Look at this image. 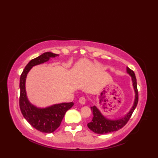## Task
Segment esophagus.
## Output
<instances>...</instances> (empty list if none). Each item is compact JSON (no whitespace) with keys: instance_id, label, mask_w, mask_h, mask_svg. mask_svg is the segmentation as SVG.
Segmentation results:
<instances>
[{"instance_id":"34e87169","label":"esophagus","mask_w":158,"mask_h":158,"mask_svg":"<svg viewBox=\"0 0 158 158\" xmlns=\"http://www.w3.org/2000/svg\"><path fill=\"white\" fill-rule=\"evenodd\" d=\"M79 103H81V105H84V104H85V102H86V99L84 96H82L81 97V98H79Z\"/></svg>"}]
</instances>
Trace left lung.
I'll return each instance as SVG.
<instances>
[{"label": "left lung", "instance_id": "1", "mask_svg": "<svg viewBox=\"0 0 158 158\" xmlns=\"http://www.w3.org/2000/svg\"><path fill=\"white\" fill-rule=\"evenodd\" d=\"M127 74L132 77V85L135 89V99L134 102L132 109H130L129 113H127L124 117L120 118L119 119L112 120L106 118V117L102 115L99 109L96 106H91V110L93 112V118L91 122L88 123V127L93 131L96 134H107L109 132L117 131L118 130L122 128L126 125L127 122H128L130 118L132 116L134 110L136 109L139 101V92L137 89V83L135 74L133 70L127 67Z\"/></svg>", "mask_w": 158, "mask_h": 158}]
</instances>
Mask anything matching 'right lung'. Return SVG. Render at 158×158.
Here are the masks:
<instances>
[{
    "label": "right lung",
    "mask_w": 158,
    "mask_h": 158,
    "mask_svg": "<svg viewBox=\"0 0 158 158\" xmlns=\"http://www.w3.org/2000/svg\"><path fill=\"white\" fill-rule=\"evenodd\" d=\"M58 56L45 52L31 60L26 66L19 80V108L23 117L35 129L41 132L52 133L60 126L66 112L74 105L73 102L56 104L46 108H38L29 102L26 92V78L33 66L48 62L51 58Z\"/></svg>",
    "instance_id": "add662e5"
}]
</instances>
